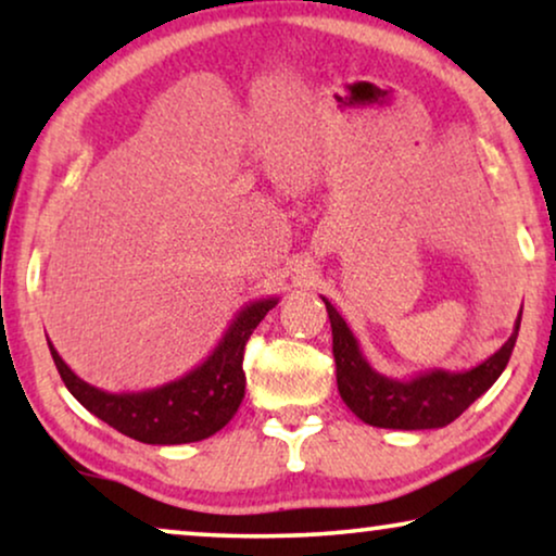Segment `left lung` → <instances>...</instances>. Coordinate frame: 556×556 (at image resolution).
Masks as SVG:
<instances>
[{
	"mask_svg": "<svg viewBox=\"0 0 556 556\" xmlns=\"http://www.w3.org/2000/svg\"><path fill=\"white\" fill-rule=\"evenodd\" d=\"M324 299V295H321ZM329 311L333 362H337V384L346 407L375 428L390 430H432L445 428L460 417L491 384L501 377L511 359L516 337H519L521 314L516 318L514 333L489 359L468 371H425L413 379H392L379 371L362 354L359 341L349 329L339 311L324 299Z\"/></svg>",
	"mask_w": 556,
	"mask_h": 556,
	"instance_id": "obj_1",
	"label": "left lung"
}]
</instances>
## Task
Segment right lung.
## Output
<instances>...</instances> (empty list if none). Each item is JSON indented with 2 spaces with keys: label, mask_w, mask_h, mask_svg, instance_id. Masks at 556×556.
Instances as JSON below:
<instances>
[{
  "label": "right lung",
  "mask_w": 556,
  "mask_h": 556,
  "mask_svg": "<svg viewBox=\"0 0 556 556\" xmlns=\"http://www.w3.org/2000/svg\"><path fill=\"white\" fill-rule=\"evenodd\" d=\"M278 299H261L240 308L227 326L207 359L185 377L143 392H103L83 382L50 344V354L63 382L75 400L98 420L109 422L113 430L149 445L197 443L223 430L238 413L245 397V371L242 354L250 333L276 306Z\"/></svg>",
  "instance_id": "obj_1"
}]
</instances>
